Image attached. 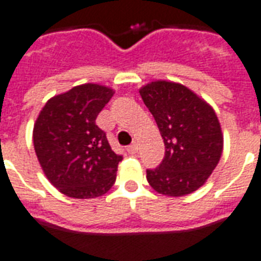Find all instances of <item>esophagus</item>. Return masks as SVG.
Wrapping results in <instances>:
<instances>
[{
	"label": "esophagus",
	"mask_w": 261,
	"mask_h": 261,
	"mask_svg": "<svg viewBox=\"0 0 261 261\" xmlns=\"http://www.w3.org/2000/svg\"><path fill=\"white\" fill-rule=\"evenodd\" d=\"M127 152L130 153V154H135V153L138 152V145L135 144H131L130 146H128V148H127Z\"/></svg>",
	"instance_id": "esophagus-1"
}]
</instances>
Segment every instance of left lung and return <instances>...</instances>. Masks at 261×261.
Wrapping results in <instances>:
<instances>
[{
	"label": "left lung",
	"mask_w": 261,
	"mask_h": 261,
	"mask_svg": "<svg viewBox=\"0 0 261 261\" xmlns=\"http://www.w3.org/2000/svg\"><path fill=\"white\" fill-rule=\"evenodd\" d=\"M166 146L160 166L146 171L157 193L182 197L196 192L216 168L223 152L219 119L205 99L171 81H154L139 89Z\"/></svg>",
	"instance_id": "1"
}]
</instances>
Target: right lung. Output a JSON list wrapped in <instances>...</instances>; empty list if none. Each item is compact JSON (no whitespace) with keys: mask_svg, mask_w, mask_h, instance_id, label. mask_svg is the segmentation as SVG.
Masks as SVG:
<instances>
[{"mask_svg":"<svg viewBox=\"0 0 261 261\" xmlns=\"http://www.w3.org/2000/svg\"><path fill=\"white\" fill-rule=\"evenodd\" d=\"M115 94L98 83H85L47 99L34 123L38 162L60 193L95 198L116 180L122 156L113 152L95 119Z\"/></svg>","mask_w":261,"mask_h":261,"instance_id":"right-lung-1","label":"right lung"}]
</instances>
